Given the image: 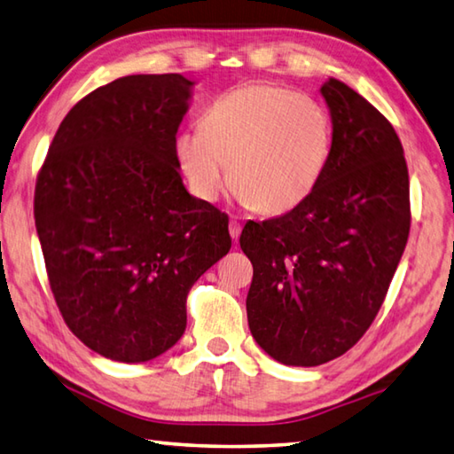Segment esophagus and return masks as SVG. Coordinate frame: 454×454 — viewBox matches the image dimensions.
Wrapping results in <instances>:
<instances>
[{
	"instance_id": "obj_1",
	"label": "esophagus",
	"mask_w": 454,
	"mask_h": 454,
	"mask_svg": "<svg viewBox=\"0 0 454 454\" xmlns=\"http://www.w3.org/2000/svg\"><path fill=\"white\" fill-rule=\"evenodd\" d=\"M241 223L239 221H231V223H229V233H231V237H233V239L237 241V239H239V235H241Z\"/></svg>"
}]
</instances>
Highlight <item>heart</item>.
<instances>
[{
	"label": "heart",
	"instance_id": "1",
	"mask_svg": "<svg viewBox=\"0 0 454 454\" xmlns=\"http://www.w3.org/2000/svg\"><path fill=\"white\" fill-rule=\"evenodd\" d=\"M333 149V123L319 101L273 83L219 95L201 129L183 131L177 157L197 197L231 187L261 213L295 209L319 185Z\"/></svg>",
	"mask_w": 454,
	"mask_h": 454
}]
</instances>
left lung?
I'll return each mask as SVG.
<instances>
[{
	"label": "left lung",
	"mask_w": 454,
	"mask_h": 454,
	"mask_svg": "<svg viewBox=\"0 0 454 454\" xmlns=\"http://www.w3.org/2000/svg\"><path fill=\"white\" fill-rule=\"evenodd\" d=\"M333 149L319 185L295 209L249 221L253 339L283 364L345 355L375 321L411 229L409 169L388 119L339 79L321 87Z\"/></svg>",
	"instance_id": "8db88e82"
}]
</instances>
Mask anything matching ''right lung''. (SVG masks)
Returning <instances> with one entry per match:
<instances>
[{"instance_id":"add662e5","label":"right lung","mask_w":454,"mask_h":454,"mask_svg":"<svg viewBox=\"0 0 454 454\" xmlns=\"http://www.w3.org/2000/svg\"><path fill=\"white\" fill-rule=\"evenodd\" d=\"M179 74L119 77L71 107L37 173L34 217L69 331L111 361L143 363L187 327V293L231 249L229 217L187 193Z\"/></svg>"}]
</instances>
